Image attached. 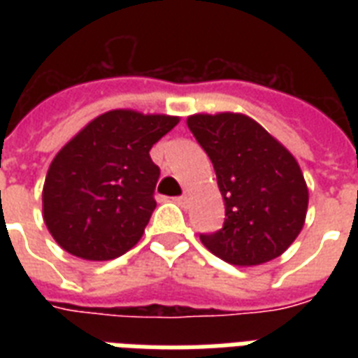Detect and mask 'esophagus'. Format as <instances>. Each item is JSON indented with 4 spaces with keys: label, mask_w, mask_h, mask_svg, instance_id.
Instances as JSON below:
<instances>
[{
    "label": "esophagus",
    "mask_w": 358,
    "mask_h": 358,
    "mask_svg": "<svg viewBox=\"0 0 358 358\" xmlns=\"http://www.w3.org/2000/svg\"><path fill=\"white\" fill-rule=\"evenodd\" d=\"M174 201L178 202L180 206H185V204H187V202H189V195H187V193H184V195H182V196H176V199H174Z\"/></svg>",
    "instance_id": "esophagus-1"
}]
</instances>
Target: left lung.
<instances>
[{"label": "left lung", "mask_w": 358, "mask_h": 358, "mask_svg": "<svg viewBox=\"0 0 358 358\" xmlns=\"http://www.w3.org/2000/svg\"><path fill=\"white\" fill-rule=\"evenodd\" d=\"M187 126L212 159L224 201V224L201 234L210 252L232 266L277 258L303 230L308 187L292 152L243 113H196Z\"/></svg>", "instance_id": "obj_1"}]
</instances>
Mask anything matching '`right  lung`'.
<instances>
[{
	"instance_id": "add662e5",
	"label": "right lung",
	"mask_w": 358,
	"mask_h": 358,
	"mask_svg": "<svg viewBox=\"0 0 358 358\" xmlns=\"http://www.w3.org/2000/svg\"><path fill=\"white\" fill-rule=\"evenodd\" d=\"M178 122L173 115L113 109L57 152L42 187V217L59 247L103 262L137 245L156 208L159 167L150 148Z\"/></svg>"
}]
</instances>
